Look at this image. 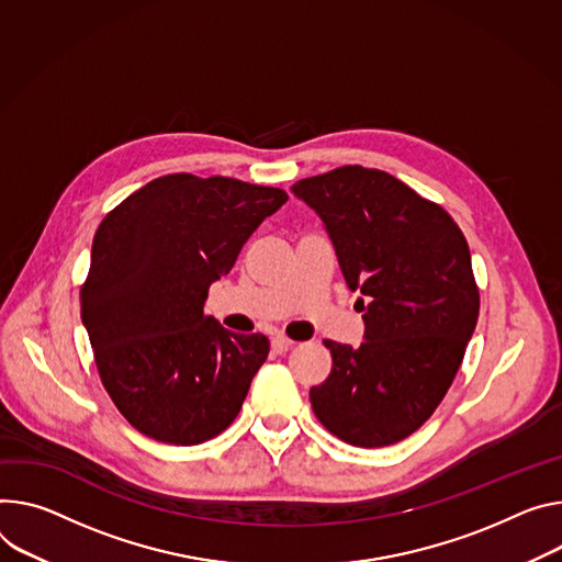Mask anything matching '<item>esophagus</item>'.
I'll return each instance as SVG.
<instances>
[{"label":"esophagus","mask_w":562,"mask_h":562,"mask_svg":"<svg viewBox=\"0 0 562 562\" xmlns=\"http://www.w3.org/2000/svg\"><path fill=\"white\" fill-rule=\"evenodd\" d=\"M291 345H293V340H289L284 334H276V336L271 338V347H273V351H278V353L289 351Z\"/></svg>","instance_id":"34e87169"}]
</instances>
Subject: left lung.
<instances>
[{
    "mask_svg": "<svg viewBox=\"0 0 562 562\" xmlns=\"http://www.w3.org/2000/svg\"><path fill=\"white\" fill-rule=\"evenodd\" d=\"M291 192L323 220L366 323L359 347L325 340L334 366L310 392L314 413L351 446L396 443L435 413L475 331L469 244L441 206L381 170L345 166Z\"/></svg>",
    "mask_w": 562,
    "mask_h": 562,
    "instance_id": "1",
    "label": "left lung"
}]
</instances>
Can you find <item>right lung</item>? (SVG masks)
<instances>
[{
    "mask_svg": "<svg viewBox=\"0 0 562 562\" xmlns=\"http://www.w3.org/2000/svg\"><path fill=\"white\" fill-rule=\"evenodd\" d=\"M286 199L237 179L168 175L98 226L80 316L100 379L138 432L194 446L237 417L269 338L224 329L203 304Z\"/></svg>",
    "mask_w": 562,
    "mask_h": 562,
    "instance_id": "obj_1",
    "label": "right lung"
}]
</instances>
